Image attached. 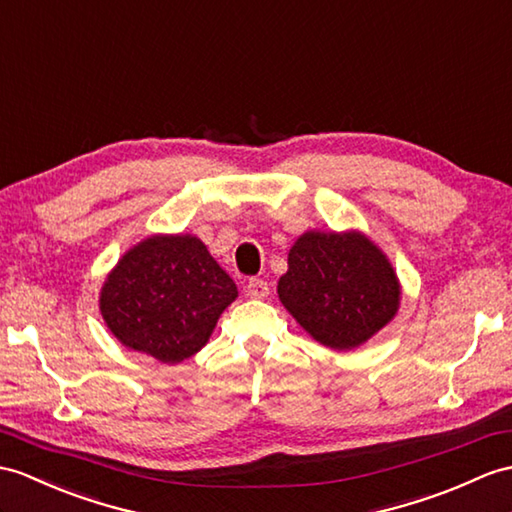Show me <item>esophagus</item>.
I'll return each instance as SVG.
<instances>
[{"mask_svg":"<svg viewBox=\"0 0 512 512\" xmlns=\"http://www.w3.org/2000/svg\"><path fill=\"white\" fill-rule=\"evenodd\" d=\"M268 292H270V288H268V283L264 279H251L246 285V294L251 296V299H257V301L266 299Z\"/></svg>","mask_w":512,"mask_h":512,"instance_id":"34e87169","label":"esophagus"}]
</instances>
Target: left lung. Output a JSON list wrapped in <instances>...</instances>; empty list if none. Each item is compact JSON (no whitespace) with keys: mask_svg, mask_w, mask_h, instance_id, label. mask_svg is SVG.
<instances>
[{"mask_svg":"<svg viewBox=\"0 0 512 512\" xmlns=\"http://www.w3.org/2000/svg\"><path fill=\"white\" fill-rule=\"evenodd\" d=\"M277 294L307 334L336 351L371 340L401 305L397 270L358 229H314L296 237Z\"/></svg>","mask_w":512,"mask_h":512,"instance_id":"1","label":"left lung"}]
</instances>
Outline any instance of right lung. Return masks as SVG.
I'll list each match as a JSON object with an SVG mask.
<instances>
[{
	"instance_id": "right-lung-1",
	"label": "right lung",
	"mask_w": 512,
	"mask_h": 512,
	"mask_svg": "<svg viewBox=\"0 0 512 512\" xmlns=\"http://www.w3.org/2000/svg\"><path fill=\"white\" fill-rule=\"evenodd\" d=\"M237 299L233 279L192 233H152L117 259L100 290L104 325L163 364L192 358Z\"/></svg>"
}]
</instances>
